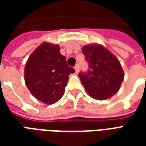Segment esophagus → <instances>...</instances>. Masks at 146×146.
<instances>
[{
  "label": "esophagus",
  "instance_id": "34e87169",
  "mask_svg": "<svg viewBox=\"0 0 146 146\" xmlns=\"http://www.w3.org/2000/svg\"><path fill=\"white\" fill-rule=\"evenodd\" d=\"M74 69H75V71H76V73H77L78 72H79V65L77 64V65H76L75 66H74Z\"/></svg>",
  "mask_w": 146,
  "mask_h": 146
}]
</instances>
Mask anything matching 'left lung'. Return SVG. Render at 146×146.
Instances as JSON below:
<instances>
[{"mask_svg":"<svg viewBox=\"0 0 146 146\" xmlns=\"http://www.w3.org/2000/svg\"><path fill=\"white\" fill-rule=\"evenodd\" d=\"M89 70L80 73L81 83L92 98L106 100L119 91L124 74L119 60L101 44L82 48Z\"/></svg>","mask_w":146,"mask_h":146,"instance_id":"left-lung-1","label":"left lung"}]
</instances>
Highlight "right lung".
<instances>
[{
  "label": "right lung",
  "instance_id": "right-lung-1",
  "mask_svg": "<svg viewBox=\"0 0 146 146\" xmlns=\"http://www.w3.org/2000/svg\"><path fill=\"white\" fill-rule=\"evenodd\" d=\"M75 70L66 63L58 44L43 43L28 58L24 79L31 94L39 101L51 105L64 95L69 75Z\"/></svg>",
  "mask_w": 146,
  "mask_h": 146
}]
</instances>
